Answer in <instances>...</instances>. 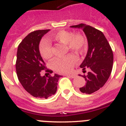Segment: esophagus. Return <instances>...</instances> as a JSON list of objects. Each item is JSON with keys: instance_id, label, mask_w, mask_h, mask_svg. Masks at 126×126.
<instances>
[{"instance_id": "1", "label": "esophagus", "mask_w": 126, "mask_h": 126, "mask_svg": "<svg viewBox=\"0 0 126 126\" xmlns=\"http://www.w3.org/2000/svg\"><path fill=\"white\" fill-rule=\"evenodd\" d=\"M67 76H68V77L71 78H75L76 77V74H69V75H66Z\"/></svg>"}]
</instances>
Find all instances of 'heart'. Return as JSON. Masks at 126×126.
Listing matches in <instances>:
<instances>
[{
	"label": "heart",
	"instance_id": "heart-1",
	"mask_svg": "<svg viewBox=\"0 0 126 126\" xmlns=\"http://www.w3.org/2000/svg\"><path fill=\"white\" fill-rule=\"evenodd\" d=\"M52 38L56 41L66 45L68 48L75 52H81L84 50L86 41L80 34L74 35L70 32L61 30L52 35ZM39 53L42 58L48 60L53 55L52 47L47 40H43L39 44ZM77 62V58L73 55H68L65 58H56L52 62V66L54 70L60 73L70 72L74 65Z\"/></svg>",
	"mask_w": 126,
	"mask_h": 126
}]
</instances>
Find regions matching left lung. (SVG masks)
Returning <instances> with one entry per match:
<instances>
[{
    "label": "left lung",
    "mask_w": 126,
    "mask_h": 126,
    "mask_svg": "<svg viewBox=\"0 0 126 126\" xmlns=\"http://www.w3.org/2000/svg\"><path fill=\"white\" fill-rule=\"evenodd\" d=\"M70 27L82 29L87 39L88 51L80 67L83 72L86 68L90 70L87 75L82 76L86 84L79 91L90 94L102 87L109 79L113 68V51L104 33L98 30L85 24Z\"/></svg>",
    "instance_id": "obj_1"
}]
</instances>
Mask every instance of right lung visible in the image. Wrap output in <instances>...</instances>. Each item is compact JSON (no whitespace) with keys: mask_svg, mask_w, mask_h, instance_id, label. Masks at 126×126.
Masks as SVG:
<instances>
[{"mask_svg":"<svg viewBox=\"0 0 126 126\" xmlns=\"http://www.w3.org/2000/svg\"><path fill=\"white\" fill-rule=\"evenodd\" d=\"M50 30L32 32L19 44L17 53L16 71L19 81L28 93L39 98H48L57 91L58 79L61 76H42L41 72L46 68L45 63L39 53V43ZM47 72H52L50 70Z\"/></svg>","mask_w":126,"mask_h":126,"instance_id":"obj_1","label":"right lung"}]
</instances>
